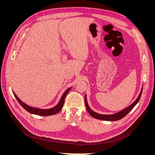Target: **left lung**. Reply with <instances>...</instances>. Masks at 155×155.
Instances as JSON below:
<instances>
[{
	"label": "left lung",
	"mask_w": 155,
	"mask_h": 155,
	"mask_svg": "<svg viewBox=\"0 0 155 155\" xmlns=\"http://www.w3.org/2000/svg\"><path fill=\"white\" fill-rule=\"evenodd\" d=\"M142 90H143V87L142 88L141 92H140L138 97H137V99L132 104L129 105L128 107H127L126 109L118 112V113H116V114H110V115H105V114H100L98 113H96V112H94L92 110H91V109L90 107H89V106L88 105V103H87V96L85 95V103L86 109H87V111L88 112V113L90 114L92 117H94V118H96V119H98V120H105V121L119 120L121 118H123L124 116H125L129 112L133 109L134 107L138 104V102L139 101V100L140 99V97H141L142 93Z\"/></svg>",
	"instance_id": "8db88e82"
}]
</instances>
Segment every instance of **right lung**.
Returning <instances> with one entry per match:
<instances>
[{
	"label": "right lung",
	"instance_id": "right-lung-1",
	"mask_svg": "<svg viewBox=\"0 0 155 155\" xmlns=\"http://www.w3.org/2000/svg\"><path fill=\"white\" fill-rule=\"evenodd\" d=\"M72 87H70L69 88H68L67 90L65 91L63 94L61 96V98L59 101V102L58 103V104L55 106L53 108H51V109H37V108H34V107H31L30 106H28V105L25 104L24 102H22L19 98H18L17 95L15 94L14 92H13L14 96H15V98L17 99V100L18 101V102L19 103V104L24 108V109L27 110L28 112H29L30 113L34 114H36V115H39V116H50V115H54L57 114L58 112H59L62 109V108L63 107V104L64 102V98L66 97L67 93L70 91V89H71Z\"/></svg>",
	"mask_w": 155,
	"mask_h": 155
}]
</instances>
